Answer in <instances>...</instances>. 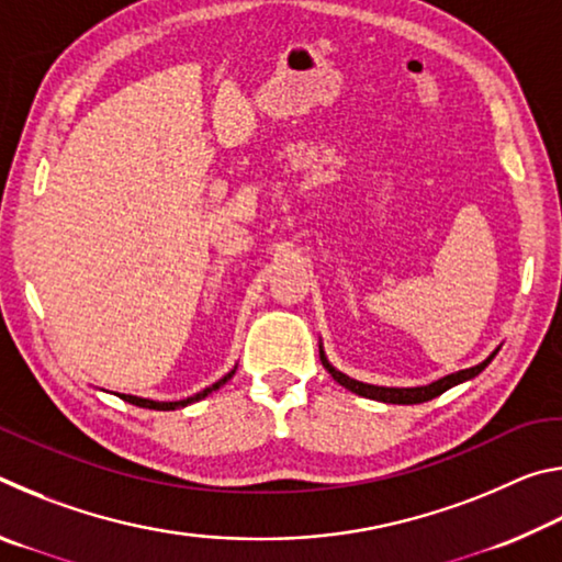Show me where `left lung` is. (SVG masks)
<instances>
[{
  "label": "left lung",
  "instance_id": "obj_1",
  "mask_svg": "<svg viewBox=\"0 0 562 562\" xmlns=\"http://www.w3.org/2000/svg\"><path fill=\"white\" fill-rule=\"evenodd\" d=\"M498 355V349L493 351V355L488 359H483L481 364H475L471 369H461V372L456 374H449L439 379V382H431L426 386H406V389H398V386H374V384H364V382H357V379H351L347 374H341L339 369H335L327 361L325 351H322V345H319V359L322 364H325L327 372L331 374V379H335L337 384H341L345 389H349V392H355L359 396H367V398H376V402H384V404H422V402H429V398L443 394L446 389H451L456 384L461 382H469V379H473L475 374H481L483 369H486L491 364V359Z\"/></svg>",
  "mask_w": 562,
  "mask_h": 562
}]
</instances>
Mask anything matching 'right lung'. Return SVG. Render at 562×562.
<instances>
[{"instance_id":"add662e5","label":"right lung","mask_w":562,"mask_h":562,"mask_svg":"<svg viewBox=\"0 0 562 562\" xmlns=\"http://www.w3.org/2000/svg\"><path fill=\"white\" fill-rule=\"evenodd\" d=\"M235 374V369L231 374H225L223 379H217V382L213 384V386H207V389H203V392H198L195 396H188V398H180V402H154V398H140V396H131V394H119L123 402H128V404H133V406H144V408H156V412H173V408H183V406H188V404H193V402H201V398H205L207 394L211 392H215V389H221L227 379H231Z\"/></svg>"}]
</instances>
